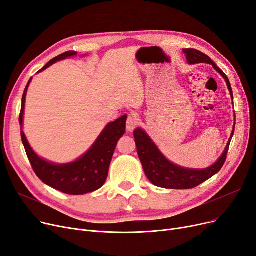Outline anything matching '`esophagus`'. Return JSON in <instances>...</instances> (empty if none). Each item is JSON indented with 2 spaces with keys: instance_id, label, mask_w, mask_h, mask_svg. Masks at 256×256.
Listing matches in <instances>:
<instances>
[{
  "instance_id": "34e87169",
  "label": "esophagus",
  "mask_w": 256,
  "mask_h": 256,
  "mask_svg": "<svg viewBox=\"0 0 256 256\" xmlns=\"http://www.w3.org/2000/svg\"><path fill=\"white\" fill-rule=\"evenodd\" d=\"M138 125V118H136V114H129L128 118H127V122H126V128H127V131L129 132H132L133 130H134L136 128V126Z\"/></svg>"
}]
</instances>
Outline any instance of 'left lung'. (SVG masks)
Returning a JSON list of instances; mask_svg holds the SVG:
<instances>
[{"mask_svg":"<svg viewBox=\"0 0 256 256\" xmlns=\"http://www.w3.org/2000/svg\"><path fill=\"white\" fill-rule=\"evenodd\" d=\"M184 52L186 55L188 62L190 64L202 62L212 64L226 80L231 98L234 99L232 90H231V85L227 76L220 68L216 66V64L208 55H205L198 50H194V48H184ZM234 127L236 124L222 156L218 158V160L214 164L204 170H190L175 166L170 162L166 158H164V156L157 149L154 142L146 134L144 130L140 128L136 129L133 134H134L138 154L142 164L144 174L154 186L173 190H188L203 184L204 181L212 178L222 168L226 162L229 144L234 133Z\"/></svg>","mask_w":256,"mask_h":256,"instance_id":"8db88e82","label":"left lung"}]
</instances>
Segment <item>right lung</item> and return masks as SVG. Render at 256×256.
I'll list each match as a JSON object with an SVG mask.
<instances>
[{
    "label": "right lung",
    "mask_w": 256,
    "mask_h": 256,
    "mask_svg": "<svg viewBox=\"0 0 256 256\" xmlns=\"http://www.w3.org/2000/svg\"><path fill=\"white\" fill-rule=\"evenodd\" d=\"M75 55L77 53L74 51L59 55L50 60L40 72L52 66L58 60ZM31 80L32 78L29 80L22 94L18 118L20 125H22L26 94ZM126 118L127 116H123L112 123H109L85 155L77 162L68 164H54L42 160L31 149L22 130L20 131V136L33 171L44 184L68 194H83L100 188L106 181L116 144L125 133Z\"/></svg>",
    "instance_id": "obj_1"
}]
</instances>
